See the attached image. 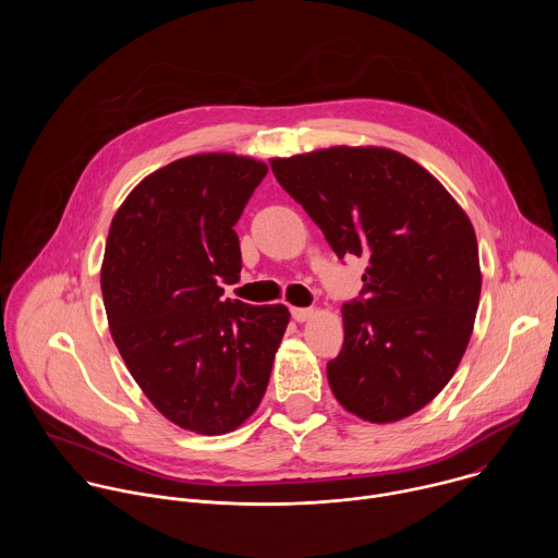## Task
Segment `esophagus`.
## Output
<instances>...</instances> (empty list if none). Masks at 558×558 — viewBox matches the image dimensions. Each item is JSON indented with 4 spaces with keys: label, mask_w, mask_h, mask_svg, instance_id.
<instances>
[{
    "label": "esophagus",
    "mask_w": 558,
    "mask_h": 558,
    "mask_svg": "<svg viewBox=\"0 0 558 558\" xmlns=\"http://www.w3.org/2000/svg\"><path fill=\"white\" fill-rule=\"evenodd\" d=\"M311 313H313V308H306V306H291V315H293L295 323H306L308 317H311Z\"/></svg>",
    "instance_id": "1"
}]
</instances>
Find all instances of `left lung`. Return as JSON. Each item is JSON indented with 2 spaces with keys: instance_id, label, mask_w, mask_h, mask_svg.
Instances as JSON below:
<instances>
[{
  "instance_id": "1",
  "label": "left lung",
  "mask_w": 558,
  "mask_h": 558,
  "mask_svg": "<svg viewBox=\"0 0 558 558\" xmlns=\"http://www.w3.org/2000/svg\"><path fill=\"white\" fill-rule=\"evenodd\" d=\"M271 170L340 260L368 258L360 298L342 306V351L327 364L336 400L373 424L417 413L457 371L480 306L468 216L433 174L384 147L274 158Z\"/></svg>"
}]
</instances>
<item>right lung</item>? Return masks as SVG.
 Segmentation results:
<instances>
[{"label":"right lung","mask_w":558,"mask_h":558,"mask_svg":"<svg viewBox=\"0 0 558 558\" xmlns=\"http://www.w3.org/2000/svg\"><path fill=\"white\" fill-rule=\"evenodd\" d=\"M269 168L196 154L143 179L112 218L101 293L112 340L147 400L201 435L260 404L289 325L284 304L222 300L243 258L233 225Z\"/></svg>","instance_id":"obj_1"}]
</instances>
